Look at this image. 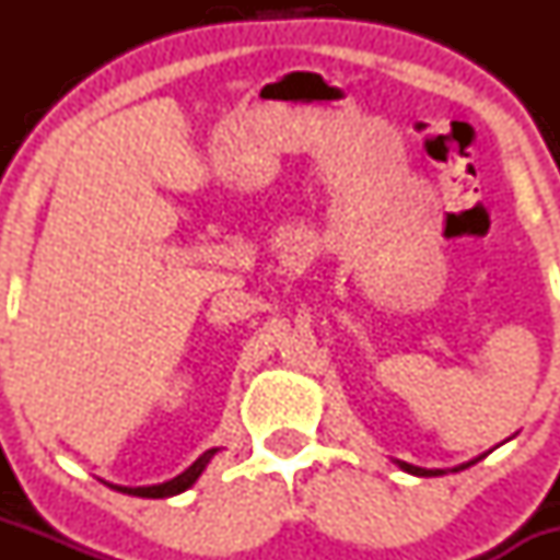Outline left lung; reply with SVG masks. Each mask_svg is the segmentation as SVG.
Wrapping results in <instances>:
<instances>
[{
    "label": "left lung",
    "mask_w": 560,
    "mask_h": 560,
    "mask_svg": "<svg viewBox=\"0 0 560 560\" xmlns=\"http://www.w3.org/2000/svg\"><path fill=\"white\" fill-rule=\"evenodd\" d=\"M469 464H472V462H469ZM469 464H462V467H455L453 472H458V469L469 467ZM398 467H401L404 472H412V476H424V478H430V476H441V472H444V469H424V467H412V464H407V462H398Z\"/></svg>",
    "instance_id": "1"
}]
</instances>
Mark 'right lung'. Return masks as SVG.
Masks as SVG:
<instances>
[{
	"label": "right lung",
	"mask_w": 560,
	"mask_h": 560,
	"mask_svg": "<svg viewBox=\"0 0 560 560\" xmlns=\"http://www.w3.org/2000/svg\"><path fill=\"white\" fill-rule=\"evenodd\" d=\"M219 453V450H208V453H201L196 462L190 464V467L182 472V476H176L173 481H164V483H153V487H116V483H110L113 490L119 492H128V495H139V498H171V495H178V492L190 490L192 483H196V478L201 476V469L208 467L210 458Z\"/></svg>",
	"instance_id": "obj_1"
}]
</instances>
